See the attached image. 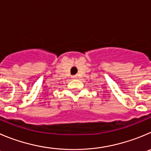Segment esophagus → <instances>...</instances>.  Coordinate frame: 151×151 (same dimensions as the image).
Instances as JSON below:
<instances>
[{
    "label": "esophagus",
    "instance_id": "1",
    "mask_svg": "<svg viewBox=\"0 0 151 151\" xmlns=\"http://www.w3.org/2000/svg\"><path fill=\"white\" fill-rule=\"evenodd\" d=\"M72 78H75V76H73V77H72Z\"/></svg>",
    "mask_w": 151,
    "mask_h": 151
}]
</instances>
